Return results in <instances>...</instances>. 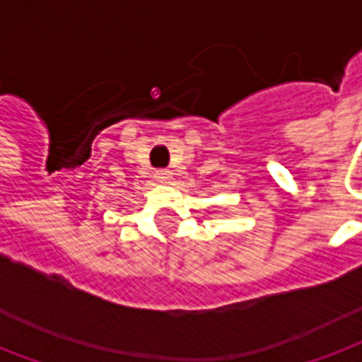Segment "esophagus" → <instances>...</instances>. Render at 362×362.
<instances>
[{"instance_id": "obj_1", "label": "esophagus", "mask_w": 362, "mask_h": 362, "mask_svg": "<svg viewBox=\"0 0 362 362\" xmlns=\"http://www.w3.org/2000/svg\"><path fill=\"white\" fill-rule=\"evenodd\" d=\"M153 178H156V182H159V184H170V180H173V173L167 169H159L156 170Z\"/></svg>"}]
</instances>
